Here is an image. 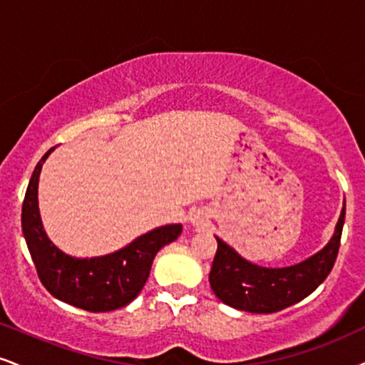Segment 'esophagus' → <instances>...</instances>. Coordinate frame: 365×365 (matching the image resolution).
Returning <instances> with one entry per match:
<instances>
[{
  "label": "esophagus",
  "instance_id": "esophagus-1",
  "mask_svg": "<svg viewBox=\"0 0 365 365\" xmlns=\"http://www.w3.org/2000/svg\"><path fill=\"white\" fill-rule=\"evenodd\" d=\"M190 220H191V223L195 225V227H203L205 222H206L205 215L200 213V211H196V213H191V218Z\"/></svg>",
  "mask_w": 365,
  "mask_h": 365
}]
</instances>
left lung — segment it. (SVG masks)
Here are the masks:
<instances>
[{"label":"left lung","instance_id":"8db88e82","mask_svg":"<svg viewBox=\"0 0 365 365\" xmlns=\"http://www.w3.org/2000/svg\"><path fill=\"white\" fill-rule=\"evenodd\" d=\"M345 203L334 237L320 252L289 267H260L238 255L217 237L218 249L210 271V284L220 301L249 313H276L299 303L325 281L339 255Z\"/></svg>","mask_w":365,"mask_h":365}]
</instances>
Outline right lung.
<instances>
[{
  "label": "right lung",
  "instance_id": "add662e5",
  "mask_svg": "<svg viewBox=\"0 0 365 365\" xmlns=\"http://www.w3.org/2000/svg\"><path fill=\"white\" fill-rule=\"evenodd\" d=\"M45 155L31 174L21 206V230L45 289L64 303L93 313L113 312L137 298L147 282L155 254L181 235L182 225H164L103 257L78 259L48 240L38 211V178Z\"/></svg>",
  "mask_w": 365,
  "mask_h": 365
}]
</instances>
